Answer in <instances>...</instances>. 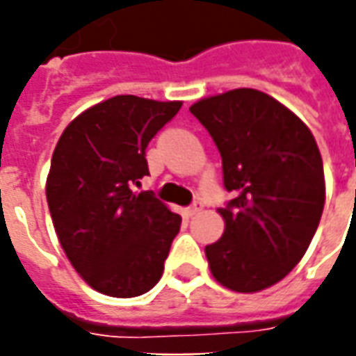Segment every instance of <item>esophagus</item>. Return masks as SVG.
Returning a JSON list of instances; mask_svg holds the SVG:
<instances>
[{"mask_svg": "<svg viewBox=\"0 0 356 356\" xmlns=\"http://www.w3.org/2000/svg\"><path fill=\"white\" fill-rule=\"evenodd\" d=\"M202 209H204V204H202V202H196V204H193L186 211H188V216H196V213H200Z\"/></svg>", "mask_w": 356, "mask_h": 356, "instance_id": "1", "label": "esophagus"}]
</instances>
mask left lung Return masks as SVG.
Instances as JSON below:
<instances>
[{"label": "left lung", "mask_w": 356, "mask_h": 356, "mask_svg": "<svg viewBox=\"0 0 356 356\" xmlns=\"http://www.w3.org/2000/svg\"><path fill=\"white\" fill-rule=\"evenodd\" d=\"M216 140L225 188L221 238L206 246L217 282L254 293L280 282L305 255L321 223L326 183L311 129L257 89H232L191 106Z\"/></svg>", "instance_id": "8db88e82"}]
</instances>
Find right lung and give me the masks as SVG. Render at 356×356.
Wrapping results in <instances>:
<instances>
[{
  "label": "right lung",
  "mask_w": 356,
  "mask_h": 356,
  "mask_svg": "<svg viewBox=\"0 0 356 356\" xmlns=\"http://www.w3.org/2000/svg\"><path fill=\"white\" fill-rule=\"evenodd\" d=\"M181 104L116 95L74 118L55 147L45 183L53 227L78 275L104 296L137 298L162 276L181 217L131 186Z\"/></svg>",
  "instance_id": "right-lung-1"
}]
</instances>
